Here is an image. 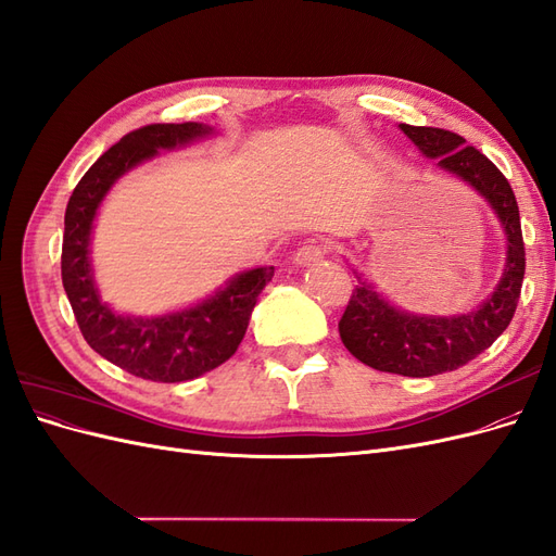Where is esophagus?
<instances>
[{
  "label": "esophagus",
  "mask_w": 556,
  "mask_h": 556,
  "mask_svg": "<svg viewBox=\"0 0 556 556\" xmlns=\"http://www.w3.org/2000/svg\"><path fill=\"white\" fill-rule=\"evenodd\" d=\"M327 255V245L323 243H308V245H301L294 252V264L299 266H308L315 262H323Z\"/></svg>",
  "instance_id": "1"
}]
</instances>
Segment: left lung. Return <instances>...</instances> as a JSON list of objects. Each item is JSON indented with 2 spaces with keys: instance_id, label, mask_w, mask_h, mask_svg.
<instances>
[{
  "instance_id": "1",
  "label": "left lung",
  "mask_w": 556,
  "mask_h": 556,
  "mask_svg": "<svg viewBox=\"0 0 556 556\" xmlns=\"http://www.w3.org/2000/svg\"><path fill=\"white\" fill-rule=\"evenodd\" d=\"M399 127L427 157H435L441 169L473 185L494 206L508 233V262L498 288L478 311L468 315H408L392 308L366 285H357L352 290L339 319L343 345L376 371L427 378L457 371L508 329L521 294L527 252L515 192L492 160H486L478 148L464 146L466 139L450 129Z\"/></svg>"
}]
</instances>
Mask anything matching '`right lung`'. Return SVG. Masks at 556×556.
<instances>
[{
  "label": "right lung",
  "mask_w": 556,
  "mask_h": 556,
  "mask_svg": "<svg viewBox=\"0 0 556 556\" xmlns=\"http://www.w3.org/2000/svg\"><path fill=\"white\" fill-rule=\"evenodd\" d=\"M211 129L197 123H155L134 129L111 146L74 188L64 213L62 285L78 329L88 345L123 371L153 380L182 382L213 371L241 345L260 292L274 278V266L252 268L225 290L190 311L153 319H131L109 311L97 296L88 243L92 217L115 178L157 153L204 137Z\"/></svg>",
  "instance_id": "obj_1"
}]
</instances>
